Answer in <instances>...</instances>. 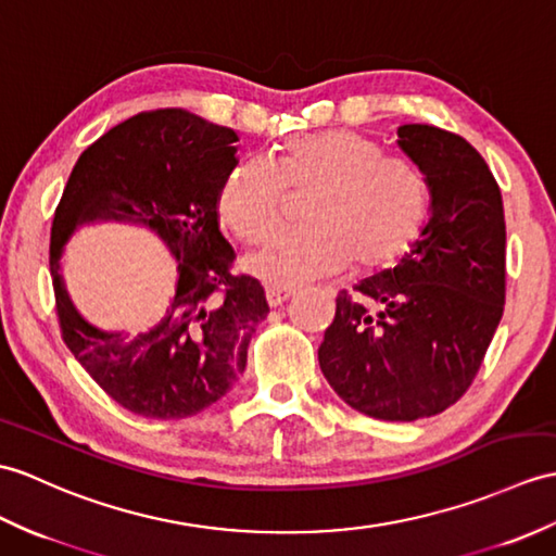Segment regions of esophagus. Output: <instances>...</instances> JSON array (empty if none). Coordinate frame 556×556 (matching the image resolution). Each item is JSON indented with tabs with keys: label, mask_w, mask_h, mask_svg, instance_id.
Returning <instances> with one entry per match:
<instances>
[{
	"label": "esophagus",
	"mask_w": 556,
	"mask_h": 556,
	"mask_svg": "<svg viewBox=\"0 0 556 556\" xmlns=\"http://www.w3.org/2000/svg\"><path fill=\"white\" fill-rule=\"evenodd\" d=\"M291 289H281V287H267L265 295H267V303L269 307H279L283 301L291 299Z\"/></svg>",
	"instance_id": "obj_1"
}]
</instances>
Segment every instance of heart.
<instances>
[{
    "label": "heart",
    "instance_id": "heart-1",
    "mask_svg": "<svg viewBox=\"0 0 556 556\" xmlns=\"http://www.w3.org/2000/svg\"><path fill=\"white\" fill-rule=\"evenodd\" d=\"M291 193H309L305 229L279 231L249 255V269L275 287H299L339 273L395 265L429 217V189L405 161L353 130L289 137L275 161L231 167L217 193L219 217L241 241H261L283 217Z\"/></svg>",
    "mask_w": 556,
    "mask_h": 556
}]
</instances>
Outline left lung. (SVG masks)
<instances>
[{
	"label": "left lung",
	"mask_w": 556,
	"mask_h": 556,
	"mask_svg": "<svg viewBox=\"0 0 556 556\" xmlns=\"http://www.w3.org/2000/svg\"><path fill=\"white\" fill-rule=\"evenodd\" d=\"M431 193L421 237L395 267L341 291L319 367L353 409L383 421L441 415L467 393L505 309V208L467 139L400 125Z\"/></svg>",
	"instance_id": "8db88e82"
}]
</instances>
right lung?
<instances>
[{"label": "right lung", "mask_w": 556, "mask_h": 556, "mask_svg": "<svg viewBox=\"0 0 556 556\" xmlns=\"http://www.w3.org/2000/svg\"><path fill=\"white\" fill-rule=\"evenodd\" d=\"M237 132L182 109L137 113L77 159L51 225L49 267L61 337L121 407L147 419H185L223 397L269 313L261 281L231 275L217 193L237 161ZM151 228L178 261L172 303L151 330L103 332L76 313L60 255L83 224Z\"/></svg>", "instance_id": "add662e5"}]
</instances>
